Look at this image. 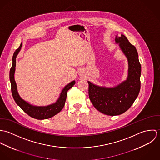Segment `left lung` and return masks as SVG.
I'll return each instance as SVG.
<instances>
[{"instance_id":"1","label":"left lung","mask_w":160,"mask_h":160,"mask_svg":"<svg viewBox=\"0 0 160 160\" xmlns=\"http://www.w3.org/2000/svg\"><path fill=\"white\" fill-rule=\"evenodd\" d=\"M128 62L127 79L112 87L107 88L89 83V96L93 107L100 112L109 116L122 114L133 104L140 89L141 65L136 48L121 34L115 38Z\"/></svg>"}]
</instances>
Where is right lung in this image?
<instances>
[{
	"mask_svg": "<svg viewBox=\"0 0 160 160\" xmlns=\"http://www.w3.org/2000/svg\"><path fill=\"white\" fill-rule=\"evenodd\" d=\"M22 43L18 49L15 50L12 58V66L10 71V81L11 83V90L13 97L16 103L23 110V111L31 117L37 119H46L53 117L58 113L63 108L66 98L67 93L74 84L75 81H72L66 85L60 93V96L57 100L50 105L47 106H36L30 104L28 102L23 100L20 96L17 90V83L15 80V72L16 67V58L21 50Z\"/></svg>",
	"mask_w": 160,
	"mask_h": 160,
	"instance_id": "1",
	"label": "right lung"
}]
</instances>
